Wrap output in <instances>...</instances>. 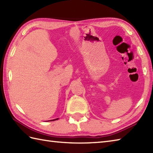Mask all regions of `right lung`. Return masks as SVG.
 I'll list each match as a JSON object with an SVG mask.
<instances>
[{
	"label": "right lung",
	"instance_id": "right-lung-1",
	"mask_svg": "<svg viewBox=\"0 0 153 153\" xmlns=\"http://www.w3.org/2000/svg\"><path fill=\"white\" fill-rule=\"evenodd\" d=\"M57 120V119H54V120H50V121H53V120Z\"/></svg>",
	"mask_w": 153,
	"mask_h": 153
}]
</instances>
